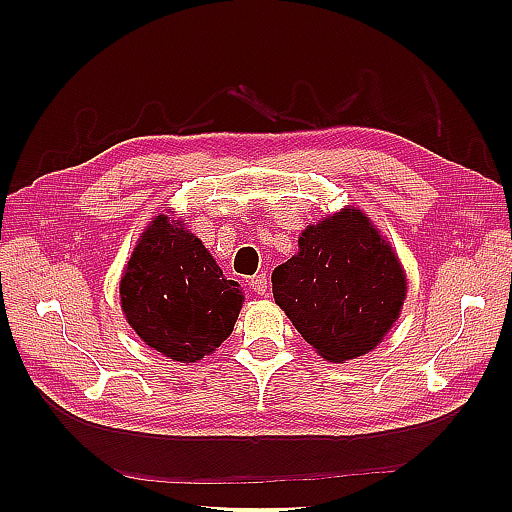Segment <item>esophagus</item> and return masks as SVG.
I'll return each instance as SVG.
<instances>
[{
	"label": "esophagus",
	"instance_id": "1",
	"mask_svg": "<svg viewBox=\"0 0 512 512\" xmlns=\"http://www.w3.org/2000/svg\"><path fill=\"white\" fill-rule=\"evenodd\" d=\"M250 288L256 292V294H269V280H267V275H254L252 280H250Z\"/></svg>",
	"mask_w": 512,
	"mask_h": 512
}]
</instances>
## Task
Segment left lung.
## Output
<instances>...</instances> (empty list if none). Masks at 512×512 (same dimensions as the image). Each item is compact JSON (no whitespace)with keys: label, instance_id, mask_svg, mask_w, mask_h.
<instances>
[{"label":"left lung","instance_id":"left-lung-1","mask_svg":"<svg viewBox=\"0 0 512 512\" xmlns=\"http://www.w3.org/2000/svg\"><path fill=\"white\" fill-rule=\"evenodd\" d=\"M273 297L322 359L346 363L393 329L408 280L391 243L359 209L309 224L299 252L275 267Z\"/></svg>","mask_w":512,"mask_h":512}]
</instances>
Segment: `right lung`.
I'll list each match as a JSON object with an SVG mask.
<instances>
[{
	"label": "right lung",
	"mask_w": 512,
	"mask_h": 512,
	"mask_svg": "<svg viewBox=\"0 0 512 512\" xmlns=\"http://www.w3.org/2000/svg\"><path fill=\"white\" fill-rule=\"evenodd\" d=\"M168 213L156 215L136 241L119 282L121 312L151 350L196 363L232 333L243 292L185 222Z\"/></svg>",
	"instance_id": "add662e5"
}]
</instances>
